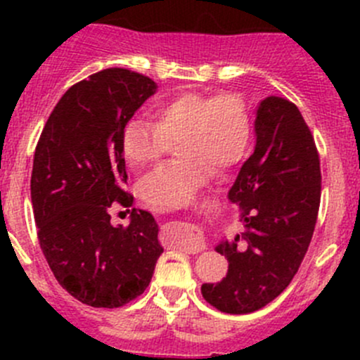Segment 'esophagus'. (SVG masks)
Wrapping results in <instances>:
<instances>
[{
	"label": "esophagus",
	"mask_w": 360,
	"mask_h": 360,
	"mask_svg": "<svg viewBox=\"0 0 360 360\" xmlns=\"http://www.w3.org/2000/svg\"><path fill=\"white\" fill-rule=\"evenodd\" d=\"M191 230L195 231L193 238H190V240L183 242L179 249H183L184 252H188V254H198V252H202L203 249H205V242H203L200 228H198V226H191Z\"/></svg>",
	"instance_id": "1"
}]
</instances>
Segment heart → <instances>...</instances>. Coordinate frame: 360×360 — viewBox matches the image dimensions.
I'll return each mask as SVG.
<instances>
[{"instance_id":"1","label":"heart","mask_w":360,"mask_h":360,"mask_svg":"<svg viewBox=\"0 0 360 360\" xmlns=\"http://www.w3.org/2000/svg\"><path fill=\"white\" fill-rule=\"evenodd\" d=\"M155 122L132 118L122 132V150L136 169L157 163L176 141L179 158L158 167L139 184V195L162 209L193 198L210 170H226L244 158L252 123L237 94L181 92L157 104Z\"/></svg>"}]
</instances>
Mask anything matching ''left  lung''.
Returning a JSON list of instances; mask_svg holds the SVG:
<instances>
[{"instance_id": "left-lung-1", "label": "left lung", "mask_w": 360, "mask_h": 360, "mask_svg": "<svg viewBox=\"0 0 360 360\" xmlns=\"http://www.w3.org/2000/svg\"><path fill=\"white\" fill-rule=\"evenodd\" d=\"M254 129V153L228 191L245 231L216 245L228 259V274L202 285L207 303L233 315L266 307L291 284L321 205V160L300 110L288 99L266 97Z\"/></svg>"}]
</instances>
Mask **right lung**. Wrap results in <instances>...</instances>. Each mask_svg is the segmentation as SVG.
Listing matches in <instances>:
<instances>
[{"instance_id": "obj_1", "label": "right lung", "mask_w": 360, "mask_h": 360, "mask_svg": "<svg viewBox=\"0 0 360 360\" xmlns=\"http://www.w3.org/2000/svg\"><path fill=\"white\" fill-rule=\"evenodd\" d=\"M157 83L110 68L75 83L49 116L34 151L31 202L38 240L53 277L82 303L118 308L150 285L163 248L148 210L129 226L111 209L132 207L122 150L123 127Z\"/></svg>"}]
</instances>
